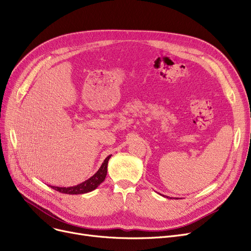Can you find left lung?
Here are the masks:
<instances>
[{
    "label": "left lung",
    "mask_w": 251,
    "mask_h": 251,
    "mask_svg": "<svg viewBox=\"0 0 251 251\" xmlns=\"http://www.w3.org/2000/svg\"><path fill=\"white\" fill-rule=\"evenodd\" d=\"M162 195V194H161ZM164 196V195H163ZM165 197H167V199H170V200H172V199H171V197H169V196H165ZM178 200V199H177Z\"/></svg>",
    "instance_id": "obj_1"
}]
</instances>
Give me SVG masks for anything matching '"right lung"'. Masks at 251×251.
<instances>
[{"instance_id": "1", "label": "right lung", "mask_w": 251, "mask_h": 251, "mask_svg": "<svg viewBox=\"0 0 251 251\" xmlns=\"http://www.w3.org/2000/svg\"><path fill=\"white\" fill-rule=\"evenodd\" d=\"M111 155L112 154L105 157L101 166L98 170V172L94 176H91L89 179L85 180L84 182L78 184V185L70 186V187H59V186H50V187H51L52 189H55L61 193H66V194H83V193H87V192H90L92 190L97 189L100 185V183H102L104 181L105 176H107L108 162L110 160Z\"/></svg>"}]
</instances>
